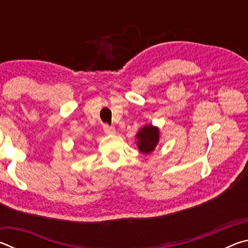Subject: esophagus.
Segmentation results:
<instances>
[{
    "mask_svg": "<svg viewBox=\"0 0 248 248\" xmlns=\"http://www.w3.org/2000/svg\"><path fill=\"white\" fill-rule=\"evenodd\" d=\"M104 131H105V133H106V134H114V133H116L115 128L109 127L108 124H105L104 125Z\"/></svg>",
    "mask_w": 248,
    "mask_h": 248,
    "instance_id": "obj_1",
    "label": "esophagus"
}]
</instances>
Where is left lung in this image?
Here are the masks:
<instances>
[{"instance_id": "1", "label": "left lung", "mask_w": 248, "mask_h": 248, "mask_svg": "<svg viewBox=\"0 0 248 248\" xmlns=\"http://www.w3.org/2000/svg\"><path fill=\"white\" fill-rule=\"evenodd\" d=\"M137 145L141 153H152L159 141V130L152 124H145L136 134Z\"/></svg>"}]
</instances>
